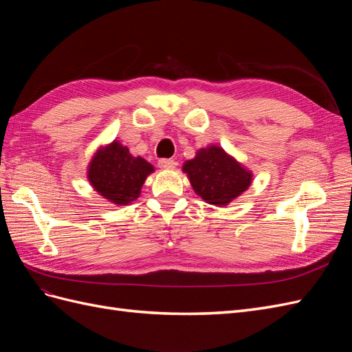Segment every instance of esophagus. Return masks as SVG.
I'll return each mask as SVG.
<instances>
[{"mask_svg": "<svg viewBox=\"0 0 352 352\" xmlns=\"http://www.w3.org/2000/svg\"><path fill=\"white\" fill-rule=\"evenodd\" d=\"M158 166L162 168H175L177 166V163L173 158H162V160H158Z\"/></svg>", "mask_w": 352, "mask_h": 352, "instance_id": "obj_1", "label": "esophagus"}]
</instances>
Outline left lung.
<instances>
[{
    "label": "left lung",
    "instance_id": "8db88e82",
    "mask_svg": "<svg viewBox=\"0 0 352 352\" xmlns=\"http://www.w3.org/2000/svg\"><path fill=\"white\" fill-rule=\"evenodd\" d=\"M195 194L212 206H226L251 185V173L220 146L202 148L184 164Z\"/></svg>",
    "mask_w": 352,
    "mask_h": 352
}]
</instances>
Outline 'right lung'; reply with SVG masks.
<instances>
[{
  "label": "right lung",
  "mask_w": 352,
  "mask_h": 352,
  "mask_svg": "<svg viewBox=\"0 0 352 352\" xmlns=\"http://www.w3.org/2000/svg\"><path fill=\"white\" fill-rule=\"evenodd\" d=\"M153 170L146 160L133 157L126 146L114 141L95 154L88 179L100 195L117 206H126L140 197L145 179Z\"/></svg>",
  "instance_id": "1"
}]
</instances>
